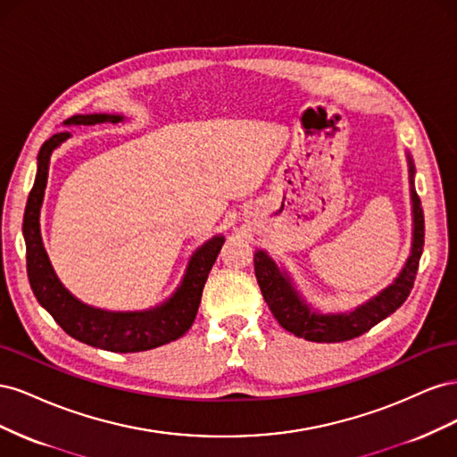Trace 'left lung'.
<instances>
[{"label":"left lung","mask_w":457,"mask_h":457,"mask_svg":"<svg viewBox=\"0 0 457 457\" xmlns=\"http://www.w3.org/2000/svg\"><path fill=\"white\" fill-rule=\"evenodd\" d=\"M411 163V162H410ZM413 165H410V183H411V202H413V245L411 255L406 262L404 270L400 272L398 278L393 286H389L383 292L368 301L366 305L358 307L349 314H316L299 299L295 289L289 284L284 272L278 270L274 261L265 253L257 252L253 265L255 276L261 287V294L265 297L270 312L274 314L278 324L292 331L297 337H305L307 341L316 343H339L349 341L358 336L366 334L376 324H379L383 318L393 314L406 297L410 295L413 280H416L420 257L423 252V238H425V223H423V212L420 205V196L413 187Z\"/></svg>","instance_id":"8db88e82"}]
</instances>
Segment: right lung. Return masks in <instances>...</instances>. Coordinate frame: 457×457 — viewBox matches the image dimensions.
I'll return each mask as SVG.
<instances>
[{
    "mask_svg": "<svg viewBox=\"0 0 457 457\" xmlns=\"http://www.w3.org/2000/svg\"><path fill=\"white\" fill-rule=\"evenodd\" d=\"M120 120L121 116L91 114L72 116L64 123L66 126H95V123L101 121L116 123ZM68 137H71V131H59L41 145L37 154L36 183L30 190L24 212L22 230L26 240V270H29V280L36 299L41 307L47 309L54 322L68 336L96 349L110 353H139L179 339L187 334L192 322H195L207 274H210L225 238L215 237L207 240L192 255L181 287L162 307L145 312H108L79 303L74 295L66 292L57 276H54L39 237V207L44 202L47 185L49 158L51 152L66 141Z\"/></svg>",
    "mask_w": 457,
    "mask_h": 457,
    "instance_id": "add662e5",
    "label": "right lung"
}]
</instances>
